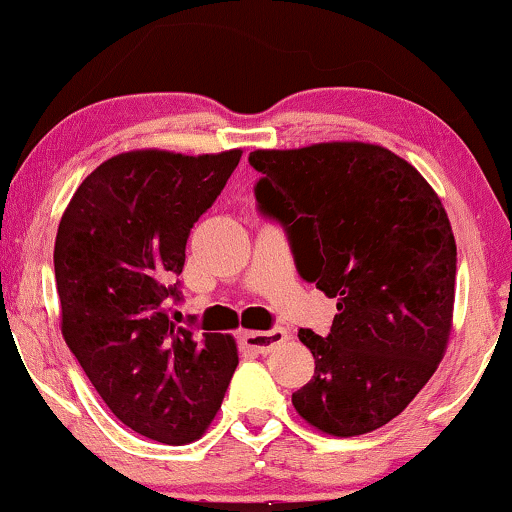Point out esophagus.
<instances>
[{"label":"esophagus","mask_w":512,"mask_h":512,"mask_svg":"<svg viewBox=\"0 0 512 512\" xmlns=\"http://www.w3.org/2000/svg\"><path fill=\"white\" fill-rule=\"evenodd\" d=\"M288 338L286 328H274V331L260 333V331H245L241 335V345L255 354H267L276 345H281Z\"/></svg>","instance_id":"esophagus-1"}]
</instances>
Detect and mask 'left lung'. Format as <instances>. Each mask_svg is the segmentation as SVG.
<instances>
[{
	"label": "left lung",
	"mask_w": 512,
	"mask_h": 512,
	"mask_svg": "<svg viewBox=\"0 0 512 512\" xmlns=\"http://www.w3.org/2000/svg\"><path fill=\"white\" fill-rule=\"evenodd\" d=\"M260 210L286 226L297 271L338 300L326 338L300 328L314 378L293 406L333 437L397 418L437 371L454 319L456 241L442 200L383 146L252 151Z\"/></svg>",
	"instance_id": "obj_1"
}]
</instances>
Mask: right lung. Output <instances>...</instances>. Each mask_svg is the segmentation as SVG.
I'll return each mask as SVG.
<instances>
[{
    "mask_svg": "<svg viewBox=\"0 0 512 512\" xmlns=\"http://www.w3.org/2000/svg\"><path fill=\"white\" fill-rule=\"evenodd\" d=\"M243 151L108 158L70 198L54 245L61 333L113 416L139 435L200 439L238 366L236 340L167 316L186 241Z\"/></svg>",
    "mask_w": 512,
    "mask_h": 512,
    "instance_id": "1",
    "label": "right lung"
}]
</instances>
